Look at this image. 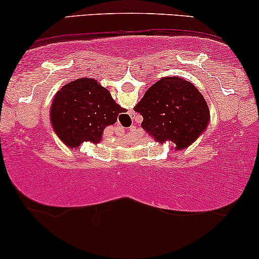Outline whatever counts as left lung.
<instances>
[{
	"label": "left lung",
	"mask_w": 259,
	"mask_h": 259,
	"mask_svg": "<svg viewBox=\"0 0 259 259\" xmlns=\"http://www.w3.org/2000/svg\"><path fill=\"white\" fill-rule=\"evenodd\" d=\"M134 111L143 115L141 126L155 140L190 146L206 130L210 111L200 92L182 77L169 76L148 88Z\"/></svg>",
	"instance_id": "obj_1"
}]
</instances>
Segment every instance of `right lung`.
<instances>
[{"instance_id":"obj_1","label":"right lung","mask_w":259,"mask_h":259,"mask_svg":"<svg viewBox=\"0 0 259 259\" xmlns=\"http://www.w3.org/2000/svg\"><path fill=\"white\" fill-rule=\"evenodd\" d=\"M123 111L98 81L81 77L66 83L56 93L51 121L62 143L76 148L83 141L98 144L106 126L115 123Z\"/></svg>"}]
</instances>
